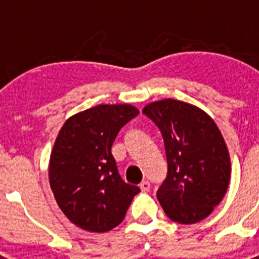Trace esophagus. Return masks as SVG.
Returning <instances> with one entry per match:
<instances>
[{
  "instance_id": "34e87169",
  "label": "esophagus",
  "mask_w": 259,
  "mask_h": 259,
  "mask_svg": "<svg viewBox=\"0 0 259 259\" xmlns=\"http://www.w3.org/2000/svg\"><path fill=\"white\" fill-rule=\"evenodd\" d=\"M140 189H141V191H143V192H149V189H150V183H149V182H146V180H145V182H143V183H141V184H140Z\"/></svg>"
}]
</instances>
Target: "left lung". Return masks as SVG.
Wrapping results in <instances>:
<instances>
[{
	"mask_svg": "<svg viewBox=\"0 0 259 259\" xmlns=\"http://www.w3.org/2000/svg\"><path fill=\"white\" fill-rule=\"evenodd\" d=\"M163 137L167 175L157 198L171 221L193 224L218 206L231 175L228 149L219 128L198 107L162 100L144 107Z\"/></svg>",
	"mask_w": 259,
	"mask_h": 259,
	"instance_id": "left-lung-1",
	"label": "left lung"
}]
</instances>
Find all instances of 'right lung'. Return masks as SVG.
Segmentation results:
<instances>
[{"label":"right lung","mask_w":259,"mask_h":259,"mask_svg":"<svg viewBox=\"0 0 259 259\" xmlns=\"http://www.w3.org/2000/svg\"><path fill=\"white\" fill-rule=\"evenodd\" d=\"M137 115L131 105H98L71 116L59 131L50 157V188L77 227L113 230L140 192L122 179L111 154L116 135Z\"/></svg>","instance_id":"right-lung-1"}]
</instances>
